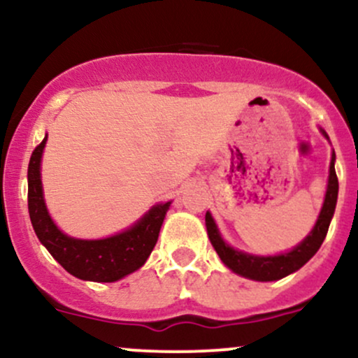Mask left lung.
Wrapping results in <instances>:
<instances>
[{"label":"left lung","instance_id":"8db88e82","mask_svg":"<svg viewBox=\"0 0 358 358\" xmlns=\"http://www.w3.org/2000/svg\"><path fill=\"white\" fill-rule=\"evenodd\" d=\"M322 134L328 139V134L320 127ZM336 199H338V178L335 173V151L331 153L330 162V175H328L327 193H324V202L322 210H320L318 219H316L315 227L303 239L296 248L287 252L276 254V256H254L244 250L234 249L224 241L220 236L219 227L213 220L212 213H205V225H207L208 239H210L213 249L219 254L225 266L232 273L239 274L242 278L252 279V281H278V279L286 278L287 274L296 273L299 268L306 264L311 257L315 256L316 250L323 244L327 237L328 227H330L331 217L335 213Z\"/></svg>","mask_w":358,"mask_h":358}]
</instances>
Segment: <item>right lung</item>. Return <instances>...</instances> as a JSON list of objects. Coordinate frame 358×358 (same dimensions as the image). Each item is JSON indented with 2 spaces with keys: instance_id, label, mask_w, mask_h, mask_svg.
Segmentation results:
<instances>
[{
  "instance_id": "obj_1",
  "label": "right lung",
  "mask_w": 358,
  "mask_h": 358,
  "mask_svg": "<svg viewBox=\"0 0 358 358\" xmlns=\"http://www.w3.org/2000/svg\"><path fill=\"white\" fill-rule=\"evenodd\" d=\"M43 141L31 153L28 165V212L38 241L72 276L84 281L114 282L141 268L158 241L159 229L171 202L156 203L126 231L104 239H76L60 231L52 220L43 199Z\"/></svg>"
}]
</instances>
